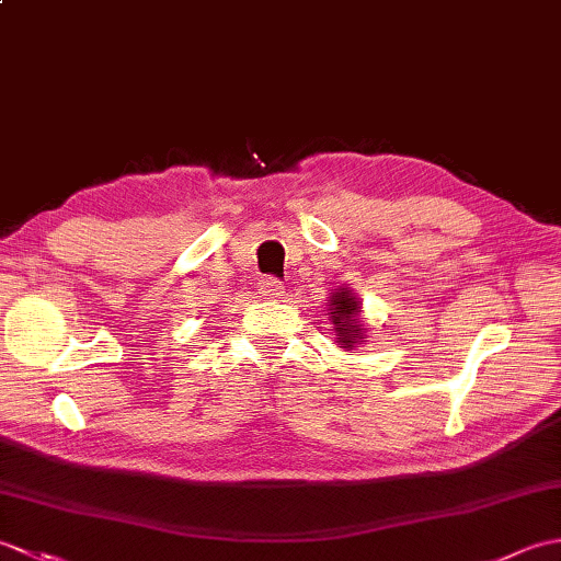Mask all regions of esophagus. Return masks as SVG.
<instances>
[{
    "label": "esophagus",
    "mask_w": 561,
    "mask_h": 561,
    "mask_svg": "<svg viewBox=\"0 0 561 561\" xmlns=\"http://www.w3.org/2000/svg\"><path fill=\"white\" fill-rule=\"evenodd\" d=\"M257 294L265 296V299H279V296H284V287L279 279L274 277H260L257 282Z\"/></svg>",
    "instance_id": "obj_1"
}]
</instances>
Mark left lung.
Returning a JSON list of instances; mask_svg holds the SVG:
<instances>
[{
    "label": "left lung",
    "instance_id": "8db88e82",
    "mask_svg": "<svg viewBox=\"0 0 561 561\" xmlns=\"http://www.w3.org/2000/svg\"><path fill=\"white\" fill-rule=\"evenodd\" d=\"M328 318L335 325V342L344 352L366 344V325L362 318V301L350 287H340L328 296Z\"/></svg>",
    "mask_w": 561,
    "mask_h": 561
}]
</instances>
